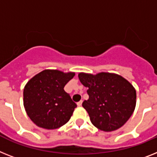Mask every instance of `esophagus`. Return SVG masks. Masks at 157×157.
Segmentation results:
<instances>
[{
  "mask_svg": "<svg viewBox=\"0 0 157 157\" xmlns=\"http://www.w3.org/2000/svg\"><path fill=\"white\" fill-rule=\"evenodd\" d=\"M82 102H83L82 101H80L79 102H77L76 104H77V105H78V106H81V105H82Z\"/></svg>",
  "mask_w": 157,
  "mask_h": 157,
  "instance_id": "obj_1",
  "label": "esophagus"
}]
</instances>
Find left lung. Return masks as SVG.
I'll return each mask as SVG.
<instances>
[{
	"mask_svg": "<svg viewBox=\"0 0 157 157\" xmlns=\"http://www.w3.org/2000/svg\"><path fill=\"white\" fill-rule=\"evenodd\" d=\"M88 88L89 100L82 103L95 127L105 132L118 129L133 113L136 103V89L123 76L110 72L78 74Z\"/></svg>",
	"mask_w": 157,
	"mask_h": 157,
	"instance_id": "8db88e82",
	"label": "left lung"
}]
</instances>
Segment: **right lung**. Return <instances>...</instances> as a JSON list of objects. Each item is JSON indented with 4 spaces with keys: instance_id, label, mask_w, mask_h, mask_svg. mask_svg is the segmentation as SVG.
<instances>
[{
    "instance_id": "obj_1",
    "label": "right lung",
    "mask_w": 157,
    "mask_h": 157,
    "mask_svg": "<svg viewBox=\"0 0 157 157\" xmlns=\"http://www.w3.org/2000/svg\"><path fill=\"white\" fill-rule=\"evenodd\" d=\"M75 72L45 69L31 78L24 88L28 117L36 126L56 129L69 121L76 105L64 90Z\"/></svg>"
}]
</instances>
